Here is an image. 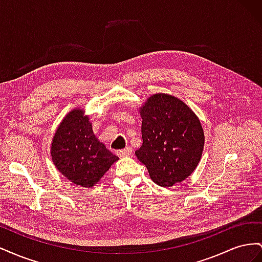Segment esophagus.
<instances>
[{"instance_id":"34e87169","label":"esophagus","mask_w":262,"mask_h":262,"mask_svg":"<svg viewBox=\"0 0 262 262\" xmlns=\"http://www.w3.org/2000/svg\"><path fill=\"white\" fill-rule=\"evenodd\" d=\"M132 154V148L130 146H126L123 149H119L117 152V155L119 157H123V156H129Z\"/></svg>"}]
</instances>
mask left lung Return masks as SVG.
I'll return each instance as SVG.
<instances>
[{
  "mask_svg": "<svg viewBox=\"0 0 262 262\" xmlns=\"http://www.w3.org/2000/svg\"><path fill=\"white\" fill-rule=\"evenodd\" d=\"M142 146L136 150L149 177L161 187H171L189 177L200 162L204 134L199 118L184 101L155 94L140 108Z\"/></svg>",
  "mask_w": 262,
  "mask_h": 262,
  "instance_id": "8db88e82",
  "label": "left lung"
}]
</instances>
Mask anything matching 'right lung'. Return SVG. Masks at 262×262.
I'll return each instance as SVG.
<instances>
[{"mask_svg": "<svg viewBox=\"0 0 262 262\" xmlns=\"http://www.w3.org/2000/svg\"><path fill=\"white\" fill-rule=\"evenodd\" d=\"M73 109L54 133L51 156L57 169L71 182L84 188L94 187L119 160L93 132L89 116Z\"/></svg>", "mask_w": 262, "mask_h": 262, "instance_id": "obj_1", "label": "right lung"}]
</instances>
